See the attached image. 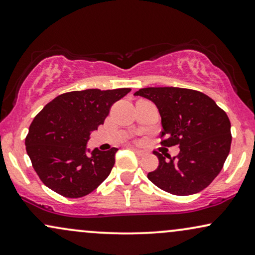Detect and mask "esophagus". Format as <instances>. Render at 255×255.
<instances>
[{"label": "esophagus", "mask_w": 255, "mask_h": 255, "mask_svg": "<svg viewBox=\"0 0 255 255\" xmlns=\"http://www.w3.org/2000/svg\"><path fill=\"white\" fill-rule=\"evenodd\" d=\"M131 149H132L134 153H136V155H138V156H144L146 153V151H144V150L137 149V147H134V146H131Z\"/></svg>", "instance_id": "1"}]
</instances>
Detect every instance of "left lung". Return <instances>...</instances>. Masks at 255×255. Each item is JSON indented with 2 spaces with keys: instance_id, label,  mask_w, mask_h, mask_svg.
I'll use <instances>...</instances> for the list:
<instances>
[{
  "instance_id": "8db88e82",
  "label": "left lung",
  "mask_w": 255,
  "mask_h": 255,
  "mask_svg": "<svg viewBox=\"0 0 255 255\" xmlns=\"http://www.w3.org/2000/svg\"><path fill=\"white\" fill-rule=\"evenodd\" d=\"M134 96L151 100L162 118V144L178 145L180 153H153L159 164L147 178L178 196L203 190L220 174L231 150L228 116L202 92L180 87H146Z\"/></svg>"
}]
</instances>
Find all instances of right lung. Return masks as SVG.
Listing matches in <instances>:
<instances>
[{"label": "right lung", "instance_id": "add662e5", "mask_svg": "<svg viewBox=\"0 0 255 255\" xmlns=\"http://www.w3.org/2000/svg\"><path fill=\"white\" fill-rule=\"evenodd\" d=\"M130 91H73L58 96L37 113L26 137V150L43 184L62 196L77 199L108 178L118 149L100 151L96 147L91 151L86 145L111 106Z\"/></svg>", "mask_w": 255, "mask_h": 255}]
</instances>
